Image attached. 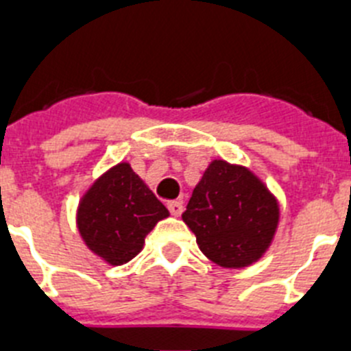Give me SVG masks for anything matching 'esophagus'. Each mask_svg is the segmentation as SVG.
<instances>
[{"instance_id":"1","label":"esophagus","mask_w":351,"mask_h":351,"mask_svg":"<svg viewBox=\"0 0 351 351\" xmlns=\"http://www.w3.org/2000/svg\"><path fill=\"white\" fill-rule=\"evenodd\" d=\"M167 207H169V210H170V214H172V216H181L182 204L179 202V200H172V202L167 204Z\"/></svg>"}]
</instances>
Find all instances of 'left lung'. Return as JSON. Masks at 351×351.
<instances>
[{"mask_svg":"<svg viewBox=\"0 0 351 351\" xmlns=\"http://www.w3.org/2000/svg\"><path fill=\"white\" fill-rule=\"evenodd\" d=\"M204 255L219 267L258 262L274 239L280 204L250 169L213 160L182 213Z\"/></svg>","mask_w":351,"mask_h":351,"instance_id":"obj_1","label":"left lung"}]
</instances>
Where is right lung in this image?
<instances>
[{
    "instance_id": "right-lung-1",
    "label": "right lung",
    "mask_w": 351,
    "mask_h": 351,
    "mask_svg": "<svg viewBox=\"0 0 351 351\" xmlns=\"http://www.w3.org/2000/svg\"><path fill=\"white\" fill-rule=\"evenodd\" d=\"M165 218L167 207L126 161L101 173L77 207L80 237L110 265L135 258L144 247L145 235Z\"/></svg>"
}]
</instances>
